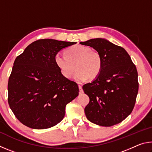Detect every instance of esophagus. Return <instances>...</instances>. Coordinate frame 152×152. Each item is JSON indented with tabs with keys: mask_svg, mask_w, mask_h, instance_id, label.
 <instances>
[{
	"mask_svg": "<svg viewBox=\"0 0 152 152\" xmlns=\"http://www.w3.org/2000/svg\"><path fill=\"white\" fill-rule=\"evenodd\" d=\"M79 89H80V93H82L83 92V91H82V86L80 84H79Z\"/></svg>",
	"mask_w": 152,
	"mask_h": 152,
	"instance_id": "obj_1",
	"label": "esophagus"
}]
</instances>
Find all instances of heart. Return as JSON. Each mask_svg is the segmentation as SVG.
<instances>
[{
    "label": "heart",
    "mask_w": 152,
    "mask_h": 152,
    "mask_svg": "<svg viewBox=\"0 0 152 152\" xmlns=\"http://www.w3.org/2000/svg\"><path fill=\"white\" fill-rule=\"evenodd\" d=\"M56 66L66 78H70L78 70L75 78L79 82L94 79L102 68V59L97 51L83 45H74L65 51V55L58 53L54 58ZM76 67H75V66Z\"/></svg>",
    "instance_id": "b5f03b06"
}]
</instances>
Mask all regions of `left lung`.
<instances>
[{
    "label": "left lung",
    "mask_w": 152,
    "mask_h": 152,
    "mask_svg": "<svg viewBox=\"0 0 152 152\" xmlns=\"http://www.w3.org/2000/svg\"><path fill=\"white\" fill-rule=\"evenodd\" d=\"M101 54L102 68L97 78L82 89L90 99L84 109L86 118L98 125L110 127L132 113L138 93V74L124 48L101 38L80 43Z\"/></svg>",
    "instance_id": "8db88e82"
}]
</instances>
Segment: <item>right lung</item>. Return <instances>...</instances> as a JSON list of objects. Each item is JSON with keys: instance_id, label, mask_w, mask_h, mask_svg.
<instances>
[{"instance_id": "obj_1", "label": "right lung", "mask_w": 152, "mask_h": 152, "mask_svg": "<svg viewBox=\"0 0 152 152\" xmlns=\"http://www.w3.org/2000/svg\"><path fill=\"white\" fill-rule=\"evenodd\" d=\"M76 42L35 41L14 61L8 82V102L17 119L28 127L44 129L60 123L66 104L79 94L76 82L64 77L55 56Z\"/></svg>"}]
</instances>
